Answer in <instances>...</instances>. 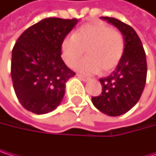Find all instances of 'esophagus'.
I'll list each match as a JSON object with an SVG mask.
<instances>
[{
  "label": "esophagus",
  "instance_id": "obj_1",
  "mask_svg": "<svg viewBox=\"0 0 156 156\" xmlns=\"http://www.w3.org/2000/svg\"><path fill=\"white\" fill-rule=\"evenodd\" d=\"M78 77H79L82 81H83V82H88V81H90V80H91L89 77H85V76L81 75V74H78Z\"/></svg>",
  "mask_w": 156,
  "mask_h": 156
}]
</instances>
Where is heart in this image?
I'll list each match as a JSON object with an SVG mask.
<instances>
[{
  "label": "heart",
  "instance_id": "heart-1",
  "mask_svg": "<svg viewBox=\"0 0 156 156\" xmlns=\"http://www.w3.org/2000/svg\"><path fill=\"white\" fill-rule=\"evenodd\" d=\"M124 41L120 32L102 22L83 25L74 34L67 35L61 44L62 56L69 67L84 55L76 69L86 74L99 73L101 69L109 73L116 68L123 54Z\"/></svg>",
  "mask_w": 156,
  "mask_h": 156
}]
</instances>
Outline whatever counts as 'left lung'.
Instances as JSON below:
<instances>
[{
    "label": "left lung",
    "instance_id": "obj_1",
    "mask_svg": "<svg viewBox=\"0 0 156 156\" xmlns=\"http://www.w3.org/2000/svg\"><path fill=\"white\" fill-rule=\"evenodd\" d=\"M102 19L121 32L124 50L116 69L109 76L100 78L102 94L92 97V102L102 113L118 116L131 110L143 94L147 74L146 57L141 40L131 26L115 18Z\"/></svg>",
    "mask_w": 156,
    "mask_h": 156
}]
</instances>
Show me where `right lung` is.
<instances>
[{
  "mask_svg": "<svg viewBox=\"0 0 156 156\" xmlns=\"http://www.w3.org/2000/svg\"><path fill=\"white\" fill-rule=\"evenodd\" d=\"M77 23L46 18L26 29L15 42L11 74L16 96L26 110L43 115L61 104L65 83L75 75L61 57V44Z\"/></svg>",
  "mask_w": 156,
  "mask_h": 156,
  "instance_id": "add662e5",
  "label": "right lung"
}]
</instances>
